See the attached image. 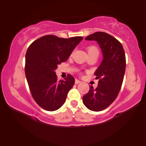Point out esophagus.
Listing matches in <instances>:
<instances>
[{
  "mask_svg": "<svg viewBox=\"0 0 146 146\" xmlns=\"http://www.w3.org/2000/svg\"><path fill=\"white\" fill-rule=\"evenodd\" d=\"M75 84H80V83H81V81H80V80H75Z\"/></svg>",
  "mask_w": 146,
  "mask_h": 146,
  "instance_id": "obj_1",
  "label": "esophagus"
}]
</instances>
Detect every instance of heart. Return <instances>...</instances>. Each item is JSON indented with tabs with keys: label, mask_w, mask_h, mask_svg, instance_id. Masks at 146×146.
I'll return each mask as SVG.
<instances>
[{
	"label": "heart",
	"mask_w": 146,
	"mask_h": 146,
	"mask_svg": "<svg viewBox=\"0 0 146 146\" xmlns=\"http://www.w3.org/2000/svg\"><path fill=\"white\" fill-rule=\"evenodd\" d=\"M93 50H98V48H97L94 46H88V47L87 48V51H88V53L90 51H93Z\"/></svg>",
	"instance_id": "obj_1"
}]
</instances>
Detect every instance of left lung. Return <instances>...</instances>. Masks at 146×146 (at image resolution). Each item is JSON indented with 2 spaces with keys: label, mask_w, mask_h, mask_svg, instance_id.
Wrapping results in <instances>:
<instances>
[{
  "label": "left lung",
  "mask_w": 146,
  "mask_h": 146,
  "mask_svg": "<svg viewBox=\"0 0 146 146\" xmlns=\"http://www.w3.org/2000/svg\"><path fill=\"white\" fill-rule=\"evenodd\" d=\"M85 40L98 42L103 60L95 72V78L99 80L98 86H90L84 95L83 103L90 110L101 111L115 101L121 89L125 70V52L121 43L106 33L95 32Z\"/></svg>",
  "instance_id": "left-lung-1"
}]
</instances>
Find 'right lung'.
Segmentation results:
<instances>
[{
    "label": "right lung",
    "instance_id": "right-lung-1",
    "mask_svg": "<svg viewBox=\"0 0 146 146\" xmlns=\"http://www.w3.org/2000/svg\"><path fill=\"white\" fill-rule=\"evenodd\" d=\"M80 36L70 38L48 35L31 43L25 55V75L33 98L41 108L48 111L59 109L75 84L68 74L58 81V65L66 61L79 43Z\"/></svg>",
    "mask_w": 146,
    "mask_h": 146
}]
</instances>
